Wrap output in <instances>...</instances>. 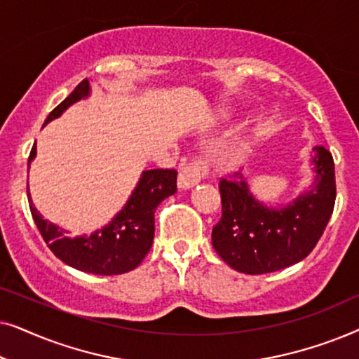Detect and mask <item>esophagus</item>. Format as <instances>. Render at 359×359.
I'll use <instances>...</instances> for the list:
<instances>
[{"mask_svg":"<svg viewBox=\"0 0 359 359\" xmlns=\"http://www.w3.org/2000/svg\"><path fill=\"white\" fill-rule=\"evenodd\" d=\"M209 175V165L204 160L191 161L180 170L178 175V188L180 189H191L196 184L201 183Z\"/></svg>","mask_w":359,"mask_h":359,"instance_id":"1","label":"esophagus"}]
</instances>
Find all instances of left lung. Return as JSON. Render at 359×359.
<instances>
[{
  "mask_svg": "<svg viewBox=\"0 0 359 359\" xmlns=\"http://www.w3.org/2000/svg\"><path fill=\"white\" fill-rule=\"evenodd\" d=\"M313 181L286 205H269L242 173L222 180V217L212 229L219 257L245 274H264L302 262L322 237L337 198L335 165L325 147H313Z\"/></svg>",
  "mask_w": 359,
  "mask_h": 359,
  "instance_id": "8db88e82",
  "label": "left lung"
}]
</instances>
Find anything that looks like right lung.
<instances>
[{
  "mask_svg": "<svg viewBox=\"0 0 359 359\" xmlns=\"http://www.w3.org/2000/svg\"><path fill=\"white\" fill-rule=\"evenodd\" d=\"M90 95V81H81L72 95L48 114L43 126L58 119L68 107L86 100ZM36 155L37 147L34 144L27 166H31ZM176 175L178 173L175 170H144L119 212L104 227L76 237H72L68 230L43 219L32 203L27 184L29 208L48 248L68 266L100 276L122 274L139 266L150 252L155 233V209L161 201L176 193Z\"/></svg>",
  "mask_w": 359,
  "mask_h": 359,
  "instance_id": "right-lung-1",
  "label": "right lung"
}]
</instances>
